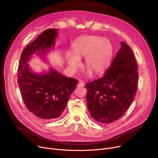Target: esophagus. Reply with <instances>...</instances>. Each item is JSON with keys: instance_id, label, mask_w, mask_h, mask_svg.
Segmentation results:
<instances>
[{"instance_id": "obj_1", "label": "esophagus", "mask_w": 158, "mask_h": 158, "mask_svg": "<svg viewBox=\"0 0 158 158\" xmlns=\"http://www.w3.org/2000/svg\"><path fill=\"white\" fill-rule=\"evenodd\" d=\"M83 86H84V82L82 81H80L79 82V83L77 84V87H83Z\"/></svg>"}]
</instances>
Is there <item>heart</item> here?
<instances>
[{
	"mask_svg": "<svg viewBox=\"0 0 158 158\" xmlns=\"http://www.w3.org/2000/svg\"><path fill=\"white\" fill-rule=\"evenodd\" d=\"M71 53L65 58L69 68L76 70L81 65L80 59L84 57V65L95 74L104 71L108 65L112 54L110 42L100 36H81L71 44ZM90 73V71H89Z\"/></svg>",
	"mask_w": 158,
	"mask_h": 158,
	"instance_id": "obj_1",
	"label": "heart"
}]
</instances>
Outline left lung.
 <instances>
[{"mask_svg": "<svg viewBox=\"0 0 158 158\" xmlns=\"http://www.w3.org/2000/svg\"><path fill=\"white\" fill-rule=\"evenodd\" d=\"M138 65L133 52L124 42L104 76L85 84L86 100L91 117L109 124L122 117L136 95Z\"/></svg>", "mask_w": 158, "mask_h": 158, "instance_id": "left-lung-1", "label": "left lung"}]
</instances>
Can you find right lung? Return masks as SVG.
I'll list each match as a JSON object with an SVG mask.
<instances>
[{"label":"right lung","instance_id":"add662e5","mask_svg":"<svg viewBox=\"0 0 158 158\" xmlns=\"http://www.w3.org/2000/svg\"><path fill=\"white\" fill-rule=\"evenodd\" d=\"M57 35L56 29L41 33L22 51L17 70L18 84L26 106L34 115L44 120H53L62 114L78 82L53 69L48 73L36 74L29 66L27 62L34 53L37 52L43 56L54 49Z\"/></svg>","mask_w":158,"mask_h":158}]
</instances>
